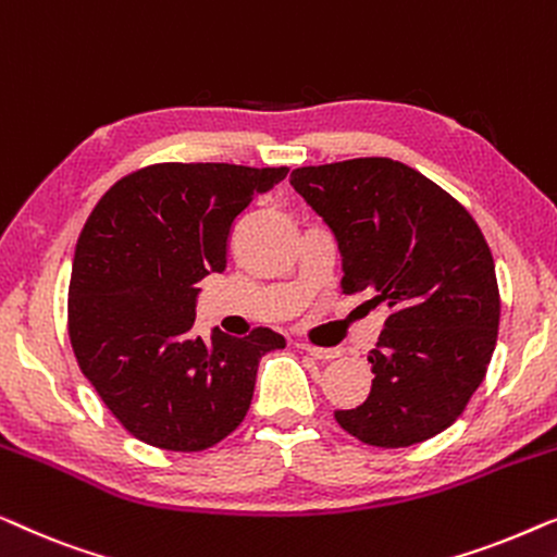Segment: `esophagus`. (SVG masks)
I'll return each mask as SVG.
<instances>
[{
    "instance_id": "obj_1",
    "label": "esophagus",
    "mask_w": 557,
    "mask_h": 557,
    "mask_svg": "<svg viewBox=\"0 0 557 557\" xmlns=\"http://www.w3.org/2000/svg\"><path fill=\"white\" fill-rule=\"evenodd\" d=\"M300 348L305 350V354L318 358V360H333V358L341 356L335 348H318V346H310V343H300Z\"/></svg>"
}]
</instances>
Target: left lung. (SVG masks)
I'll return each mask as SVG.
<instances>
[{
	"label": "left lung",
	"mask_w": 557,
	"mask_h": 557,
	"mask_svg": "<svg viewBox=\"0 0 557 557\" xmlns=\"http://www.w3.org/2000/svg\"><path fill=\"white\" fill-rule=\"evenodd\" d=\"M289 184L338 239L343 293H368L388 310L368 354L371 394L335 421L383 449L442 434L480 388L497 343L499 289L482 230L401 161L302 166Z\"/></svg>",
	"instance_id": "1"
}]
</instances>
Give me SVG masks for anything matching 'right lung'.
Here are the masks:
<instances>
[{
	"mask_svg": "<svg viewBox=\"0 0 557 557\" xmlns=\"http://www.w3.org/2000/svg\"><path fill=\"white\" fill-rule=\"evenodd\" d=\"M287 166L153 163L108 189L85 222L67 289L77 366L123 429L201 451L247 417L257 363L285 338L255 327L194 338L199 282L224 272L232 224Z\"/></svg>",
	"mask_w": 557,
	"mask_h": 557,
	"instance_id": "1",
	"label": "right lung"
}]
</instances>
